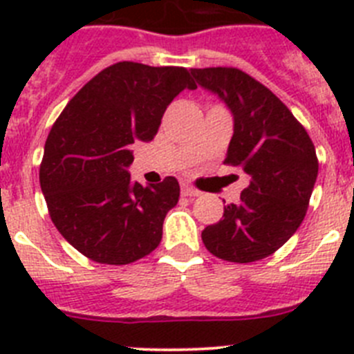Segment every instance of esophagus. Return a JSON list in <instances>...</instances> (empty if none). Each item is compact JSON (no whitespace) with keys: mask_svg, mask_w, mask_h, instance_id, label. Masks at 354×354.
I'll return each mask as SVG.
<instances>
[{"mask_svg":"<svg viewBox=\"0 0 354 354\" xmlns=\"http://www.w3.org/2000/svg\"><path fill=\"white\" fill-rule=\"evenodd\" d=\"M180 189H183L184 196H198V192H196L195 187L189 186V184H183V187H180Z\"/></svg>","mask_w":354,"mask_h":354,"instance_id":"esophagus-1","label":"esophagus"}]
</instances>
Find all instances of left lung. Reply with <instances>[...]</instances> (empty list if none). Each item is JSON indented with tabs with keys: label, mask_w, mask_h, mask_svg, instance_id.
I'll use <instances>...</instances> for the list:
<instances>
[{
	"label": "left lung",
	"mask_w": 354,
	"mask_h": 354,
	"mask_svg": "<svg viewBox=\"0 0 354 354\" xmlns=\"http://www.w3.org/2000/svg\"><path fill=\"white\" fill-rule=\"evenodd\" d=\"M234 117L225 162L250 177L237 204L202 232L205 248L228 262L270 257L289 241L308 209L317 179L315 147L305 127L270 88L234 67L192 68Z\"/></svg>",
	"instance_id": "obj_1"
}]
</instances>
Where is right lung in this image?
<instances>
[{
	"label": "right lung",
	"mask_w": 354,
	"mask_h": 354,
	"mask_svg": "<svg viewBox=\"0 0 354 354\" xmlns=\"http://www.w3.org/2000/svg\"><path fill=\"white\" fill-rule=\"evenodd\" d=\"M195 81L184 67L118 62L72 97L48 136L40 187L58 232L84 257L122 266L161 243L180 195L175 177L133 183L134 140L150 142L168 104Z\"/></svg>",
	"instance_id": "add662e5"
}]
</instances>
